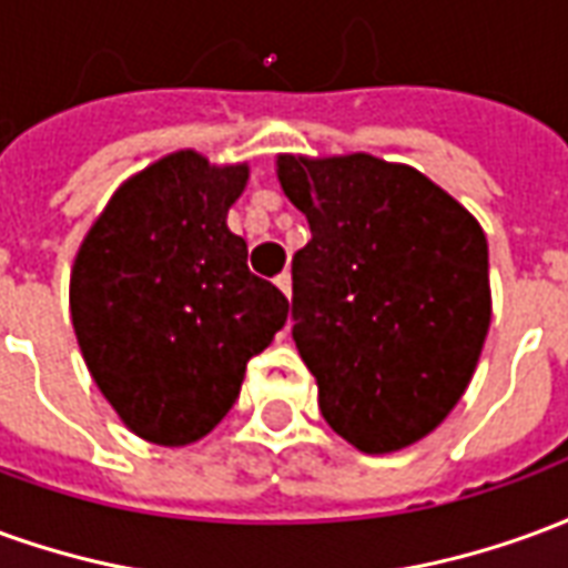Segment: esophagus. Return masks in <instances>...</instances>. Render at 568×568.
<instances>
[{
	"label": "esophagus",
	"instance_id": "obj_1",
	"mask_svg": "<svg viewBox=\"0 0 568 568\" xmlns=\"http://www.w3.org/2000/svg\"><path fill=\"white\" fill-rule=\"evenodd\" d=\"M273 283L280 285V292H283L285 297H292V273L283 271L280 276H276V280H273Z\"/></svg>",
	"mask_w": 568,
	"mask_h": 568
}]
</instances>
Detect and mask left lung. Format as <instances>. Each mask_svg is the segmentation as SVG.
<instances>
[{
    "label": "left lung",
    "mask_w": 568,
    "mask_h": 568,
    "mask_svg": "<svg viewBox=\"0 0 568 568\" xmlns=\"http://www.w3.org/2000/svg\"><path fill=\"white\" fill-rule=\"evenodd\" d=\"M276 179L313 234L292 258V337L322 417L362 453L417 444L487 341L484 227L428 175L365 151L276 154Z\"/></svg>",
    "instance_id": "obj_1"
}]
</instances>
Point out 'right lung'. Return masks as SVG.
Wrapping results in <instances>:
<instances>
[{"mask_svg":"<svg viewBox=\"0 0 568 568\" xmlns=\"http://www.w3.org/2000/svg\"><path fill=\"white\" fill-rule=\"evenodd\" d=\"M248 163L182 149L121 182L69 276L81 356L121 423L161 447L219 426L248 358L271 346L288 301L248 271L227 210Z\"/></svg>","mask_w":568,"mask_h":568,"instance_id":"obj_1","label":"right lung"}]
</instances>
